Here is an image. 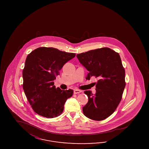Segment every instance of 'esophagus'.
Listing matches in <instances>:
<instances>
[{"label":"esophagus","mask_w":149,"mask_h":149,"mask_svg":"<svg viewBox=\"0 0 149 149\" xmlns=\"http://www.w3.org/2000/svg\"><path fill=\"white\" fill-rule=\"evenodd\" d=\"M81 90H77V89H75V90H74V94H77V93H81Z\"/></svg>","instance_id":"obj_1"}]
</instances>
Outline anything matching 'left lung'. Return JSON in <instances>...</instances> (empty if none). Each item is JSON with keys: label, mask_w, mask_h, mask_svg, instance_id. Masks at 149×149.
<instances>
[{"label": "left lung", "mask_w": 149, "mask_h": 149, "mask_svg": "<svg viewBox=\"0 0 149 149\" xmlns=\"http://www.w3.org/2000/svg\"><path fill=\"white\" fill-rule=\"evenodd\" d=\"M81 64L88 71L87 79L95 77L96 93H84L88 102L82 108L86 117L102 121L110 116L122 99L126 86L125 70L119 54L108 47L90 50L77 55Z\"/></svg>", "instance_id": "obj_1"}]
</instances>
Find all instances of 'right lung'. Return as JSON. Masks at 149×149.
<instances>
[{"label":"right lung","mask_w":149,"mask_h":149,"mask_svg":"<svg viewBox=\"0 0 149 149\" xmlns=\"http://www.w3.org/2000/svg\"><path fill=\"white\" fill-rule=\"evenodd\" d=\"M75 54L41 47L27 56L23 70V88L32 109L38 115L50 118L63 113L64 105L72 96L73 91L56 88L54 80L64 64Z\"/></svg>","instance_id":"add662e5"}]
</instances>
